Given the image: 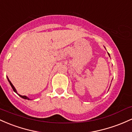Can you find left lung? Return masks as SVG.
<instances>
[{
	"mask_svg": "<svg viewBox=\"0 0 132 132\" xmlns=\"http://www.w3.org/2000/svg\"><path fill=\"white\" fill-rule=\"evenodd\" d=\"M108 54H109V57H110V54H109V53H108Z\"/></svg>",
	"mask_w": 132,
	"mask_h": 132,
	"instance_id": "8db88e82",
	"label": "left lung"
}]
</instances>
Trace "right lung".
Masks as SVG:
<instances>
[{"label": "right lung", "instance_id": "1", "mask_svg": "<svg viewBox=\"0 0 132 132\" xmlns=\"http://www.w3.org/2000/svg\"><path fill=\"white\" fill-rule=\"evenodd\" d=\"M7 80H8L9 82L10 85V86H11V87H12V89H13V90H14V92H15L16 94H17V95H18L19 96H20V97H21V98H23V99H26V100H30V99L29 98V97H27V96H26V95H21L19 94L18 93H17V90H16L15 88V87H14V86L13 85V84H12L11 82H10V81L9 80V78H8V77H7Z\"/></svg>", "mask_w": 132, "mask_h": 132}]
</instances>
